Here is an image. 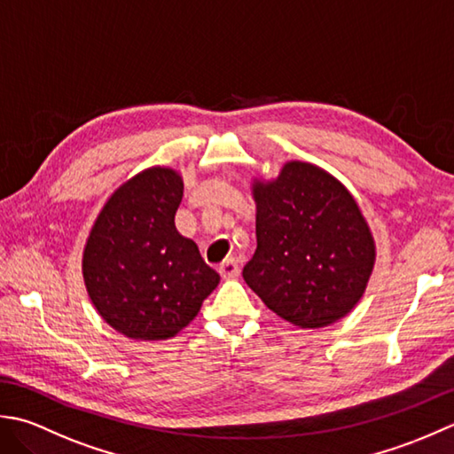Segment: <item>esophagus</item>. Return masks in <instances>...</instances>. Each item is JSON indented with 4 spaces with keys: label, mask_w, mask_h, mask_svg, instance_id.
<instances>
[{
    "label": "esophagus",
    "mask_w": 454,
    "mask_h": 454,
    "mask_svg": "<svg viewBox=\"0 0 454 454\" xmlns=\"http://www.w3.org/2000/svg\"><path fill=\"white\" fill-rule=\"evenodd\" d=\"M219 274L221 278L231 280V278H237L239 276V262L235 258H227V261L219 266Z\"/></svg>",
    "instance_id": "1"
}]
</instances>
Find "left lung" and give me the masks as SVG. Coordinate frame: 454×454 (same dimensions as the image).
<instances>
[{"label":"left lung","mask_w":454,"mask_h":454,"mask_svg":"<svg viewBox=\"0 0 454 454\" xmlns=\"http://www.w3.org/2000/svg\"><path fill=\"white\" fill-rule=\"evenodd\" d=\"M256 251L243 278L268 309L319 329L363 298L376 245L356 200L316 164L290 160L274 180H254Z\"/></svg>","instance_id":"left-lung-1"}]
</instances>
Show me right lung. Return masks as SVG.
<instances>
[{"instance_id":"add662e5","label":"right lung","mask_w":454,"mask_h":454,"mask_svg":"<svg viewBox=\"0 0 454 454\" xmlns=\"http://www.w3.org/2000/svg\"><path fill=\"white\" fill-rule=\"evenodd\" d=\"M182 196V176L153 166L111 193L90 231L82 256L88 295L129 339L174 337L219 284L198 245L174 225Z\"/></svg>"}]
</instances>
